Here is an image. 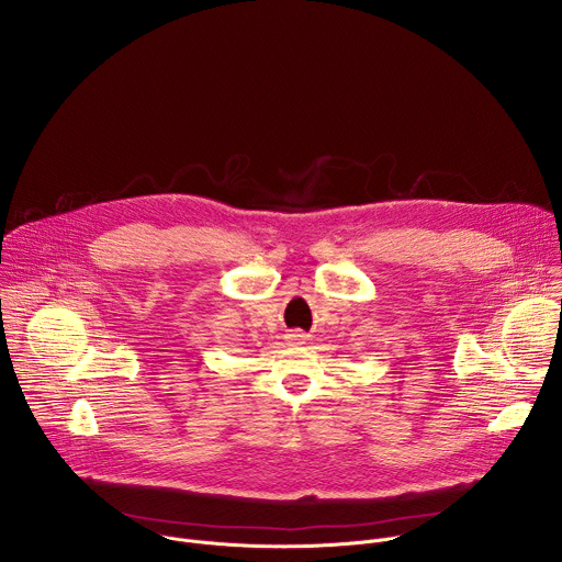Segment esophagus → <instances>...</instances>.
Instances as JSON below:
<instances>
[{
    "mask_svg": "<svg viewBox=\"0 0 562 562\" xmlns=\"http://www.w3.org/2000/svg\"><path fill=\"white\" fill-rule=\"evenodd\" d=\"M289 340H291V342H295V345H300V342L304 340V336H302V334H297V331H293V334H289Z\"/></svg>",
    "mask_w": 562,
    "mask_h": 562,
    "instance_id": "esophagus-1",
    "label": "esophagus"
}]
</instances>
